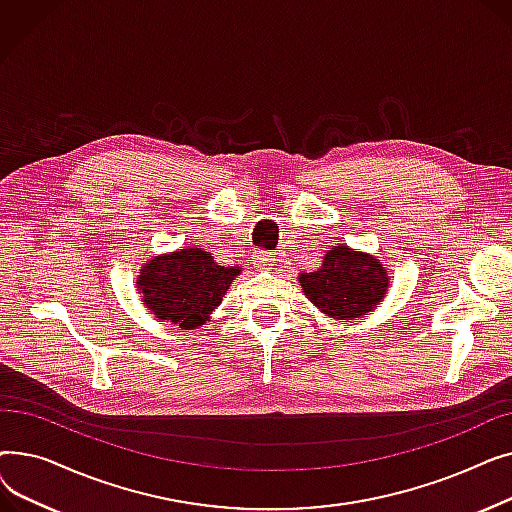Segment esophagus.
Listing matches in <instances>:
<instances>
[{
	"instance_id": "1",
	"label": "esophagus",
	"mask_w": 512,
	"mask_h": 512,
	"mask_svg": "<svg viewBox=\"0 0 512 512\" xmlns=\"http://www.w3.org/2000/svg\"><path fill=\"white\" fill-rule=\"evenodd\" d=\"M253 265L257 267V270H272V265H274V257L270 255V253H265V251H257L255 255H253Z\"/></svg>"
}]
</instances>
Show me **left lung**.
Listing matches in <instances>:
<instances>
[{
	"mask_svg": "<svg viewBox=\"0 0 512 512\" xmlns=\"http://www.w3.org/2000/svg\"><path fill=\"white\" fill-rule=\"evenodd\" d=\"M305 297L332 319H357L382 305L390 288L378 257L346 245L332 247L315 272L299 274Z\"/></svg>",
	"mask_w": 512,
	"mask_h": 512,
	"instance_id": "left-lung-1",
	"label": "left lung"
}]
</instances>
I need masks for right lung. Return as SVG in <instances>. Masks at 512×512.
<instances>
[{"label":"right lung","mask_w":512,"mask_h":512,"mask_svg":"<svg viewBox=\"0 0 512 512\" xmlns=\"http://www.w3.org/2000/svg\"><path fill=\"white\" fill-rule=\"evenodd\" d=\"M240 272L242 267H224L205 249L186 247L145 261L137 290L143 305L159 321L195 330L211 319Z\"/></svg>","instance_id":"add662e5"}]
</instances>
